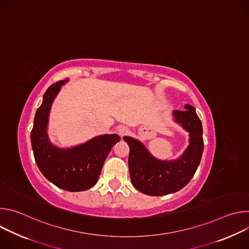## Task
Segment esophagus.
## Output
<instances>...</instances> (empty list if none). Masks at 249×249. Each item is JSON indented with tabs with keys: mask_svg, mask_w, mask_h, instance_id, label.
<instances>
[{
	"mask_svg": "<svg viewBox=\"0 0 249 249\" xmlns=\"http://www.w3.org/2000/svg\"><path fill=\"white\" fill-rule=\"evenodd\" d=\"M118 132H119V134H120L121 136H125V135L128 133V128H127L126 126H121V127L119 128Z\"/></svg>",
	"mask_w": 249,
	"mask_h": 249,
	"instance_id": "esophagus-1",
	"label": "esophagus"
}]
</instances>
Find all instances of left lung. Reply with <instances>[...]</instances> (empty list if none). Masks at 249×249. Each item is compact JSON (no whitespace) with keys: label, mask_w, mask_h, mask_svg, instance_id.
<instances>
[{"label":"left lung","mask_w":249,"mask_h":249,"mask_svg":"<svg viewBox=\"0 0 249 249\" xmlns=\"http://www.w3.org/2000/svg\"><path fill=\"white\" fill-rule=\"evenodd\" d=\"M184 110H174V120L189 132V146L174 160L153 157L140 141L125 136L130 148L128 164L131 182L140 192L162 196L182 189L195 174L204 149L203 128L195 108L185 104Z\"/></svg>","instance_id":"obj_1"}]
</instances>
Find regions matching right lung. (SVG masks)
<instances>
[{"label":"right lung","instance_id":"right-lung-1","mask_svg":"<svg viewBox=\"0 0 249 249\" xmlns=\"http://www.w3.org/2000/svg\"><path fill=\"white\" fill-rule=\"evenodd\" d=\"M67 82L68 79L59 81L45 91L42 104L34 116L31 146L38 168L50 182L61 189L79 192L97 182L104 160L120 137L116 134L101 135L71 149L52 145L47 135L49 112L55 96Z\"/></svg>","mask_w":249,"mask_h":249}]
</instances>
